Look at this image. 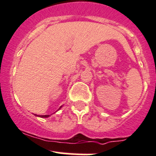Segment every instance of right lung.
I'll list each match as a JSON object with an SVG mask.
<instances>
[{
    "mask_svg": "<svg viewBox=\"0 0 156 156\" xmlns=\"http://www.w3.org/2000/svg\"><path fill=\"white\" fill-rule=\"evenodd\" d=\"M61 107H62V106H60V107H59V108H60ZM36 116H38V117H41V118H48L49 116H50V115H35Z\"/></svg>",
    "mask_w": 156,
    "mask_h": 156,
    "instance_id": "1",
    "label": "right lung"
}]
</instances>
